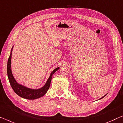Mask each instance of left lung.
<instances>
[{"label": "left lung", "instance_id": "left-lung-1", "mask_svg": "<svg viewBox=\"0 0 123 123\" xmlns=\"http://www.w3.org/2000/svg\"><path fill=\"white\" fill-rule=\"evenodd\" d=\"M106 95H104V96H103V97H102V98H100V99H101V98H104V97H105V96H106Z\"/></svg>", "mask_w": 123, "mask_h": 123}]
</instances>
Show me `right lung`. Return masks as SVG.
<instances>
[{"mask_svg": "<svg viewBox=\"0 0 123 123\" xmlns=\"http://www.w3.org/2000/svg\"><path fill=\"white\" fill-rule=\"evenodd\" d=\"M13 48V46L12 47L11 51H10L9 57L8 58L7 63V74L10 84L12 86V89H13L14 91L18 96H20L22 98H25V99L34 100L43 96L46 94L48 90L49 89L50 84H51V82L52 75L55 73V72H56L60 68V67H57L56 68H55V70H53V71L50 74L49 77H48L46 84L44 85L43 86L37 89H30V88L26 87V86L24 85H22L17 82V81L15 80L13 74H12L11 68V59Z\"/></svg>", "mask_w": 123, "mask_h": 123, "instance_id": "right-lung-1", "label": "right lung"}]
</instances>
